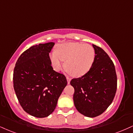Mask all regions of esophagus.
<instances>
[{
  "label": "esophagus",
  "mask_w": 133,
  "mask_h": 133,
  "mask_svg": "<svg viewBox=\"0 0 133 133\" xmlns=\"http://www.w3.org/2000/svg\"><path fill=\"white\" fill-rule=\"evenodd\" d=\"M66 79H67V81H68V84H69L70 82H71V79L69 76L66 77Z\"/></svg>",
  "instance_id": "esophagus-1"
}]
</instances>
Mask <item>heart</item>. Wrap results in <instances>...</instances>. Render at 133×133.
<instances>
[{
  "instance_id": "obj_1",
  "label": "heart",
  "mask_w": 133,
  "mask_h": 133,
  "mask_svg": "<svg viewBox=\"0 0 133 133\" xmlns=\"http://www.w3.org/2000/svg\"><path fill=\"white\" fill-rule=\"evenodd\" d=\"M95 57V50L92 46L74 42L59 44L56 51L49 54L54 70L59 71L65 61V70L75 77L83 76L90 71Z\"/></svg>"
}]
</instances>
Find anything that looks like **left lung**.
Instances as JSON below:
<instances>
[{
	"instance_id": "1",
	"label": "left lung",
	"mask_w": 133,
	"mask_h": 133,
	"mask_svg": "<svg viewBox=\"0 0 133 133\" xmlns=\"http://www.w3.org/2000/svg\"><path fill=\"white\" fill-rule=\"evenodd\" d=\"M95 60L90 71L72 79L74 103L79 113L87 117L99 116L112 103L117 88L114 64L101 48L92 44Z\"/></svg>"
}]
</instances>
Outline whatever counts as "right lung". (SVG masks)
<instances>
[{
	"mask_svg": "<svg viewBox=\"0 0 133 133\" xmlns=\"http://www.w3.org/2000/svg\"><path fill=\"white\" fill-rule=\"evenodd\" d=\"M54 43L34 45L20 55L14 71V87L24 111L36 118L54 111L67 85L64 75L54 71L49 53Z\"/></svg>",
	"mask_w": 133,
	"mask_h": 133,
	"instance_id": "1",
	"label": "right lung"
}]
</instances>
